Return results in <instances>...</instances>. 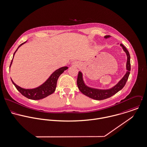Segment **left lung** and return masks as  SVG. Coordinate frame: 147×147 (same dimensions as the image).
I'll return each mask as SVG.
<instances>
[{
	"instance_id": "left-lung-1",
	"label": "left lung",
	"mask_w": 147,
	"mask_h": 147,
	"mask_svg": "<svg viewBox=\"0 0 147 147\" xmlns=\"http://www.w3.org/2000/svg\"><path fill=\"white\" fill-rule=\"evenodd\" d=\"M111 36L107 35L105 36L104 37L105 38H107L110 37ZM120 45L122 47L123 51L126 53L127 59L126 63V70L127 71L124 76V77L118 82L117 84H116L114 86L109 89H99V88H92L91 87L88 86L83 78V74L81 71H79L78 78H77V86L80 91L86 95L90 98L95 99V100H103L107 98H109L113 95H115L116 93L120 90H121L123 87L125 86L127 81L128 80L129 75L130 74L131 70V63H130V55L129 52L126 49V48L122 44H120Z\"/></svg>"
}]
</instances>
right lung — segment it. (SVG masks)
Instances as JSON below:
<instances>
[{"instance_id": "obj_1", "label": "right lung", "mask_w": 147, "mask_h": 147, "mask_svg": "<svg viewBox=\"0 0 147 147\" xmlns=\"http://www.w3.org/2000/svg\"><path fill=\"white\" fill-rule=\"evenodd\" d=\"M27 41H25L24 42L20 44L18 49L16 50L15 53H13V58L11 61L9 67H11V65L12 63L13 57L15 56V54L16 53L18 49L22 45L25 44ZM68 69V67L67 66H63L62 67H60L56 70H55L51 76L50 77L45 81V82H44L42 85L40 86L33 88H24L19 86L16 84L14 83V82L11 79L12 84L14 85L15 88H17V90L24 96L26 98L32 99V100H40L41 99H43L48 95L53 94L57 86V80L59 79V77L60 75L63 73V72Z\"/></svg>"}]
</instances>
